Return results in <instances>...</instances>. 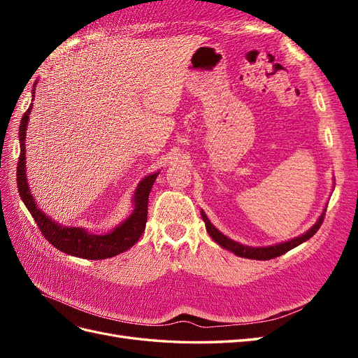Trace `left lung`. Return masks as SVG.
I'll use <instances>...</instances> for the list:
<instances>
[{
  "instance_id": "obj_1",
  "label": "left lung",
  "mask_w": 358,
  "mask_h": 358,
  "mask_svg": "<svg viewBox=\"0 0 358 358\" xmlns=\"http://www.w3.org/2000/svg\"><path fill=\"white\" fill-rule=\"evenodd\" d=\"M324 215H326V213H322V215L320 216V220L317 221V224L313 225L308 233L296 237V239L284 242V243H279V245H275V246H267V248H249V246H243V245H241V243H237V242L229 239V237L224 236L221 231L216 230L215 227L210 224V221L208 220V216L204 215V212H201L203 221H204V224H206V230H208V233L212 236V239H213L216 243L221 245V246L225 248V249H229V251L234 252L236 255L243 257V258H252V259H270V258H276V257H279V255H282V254L288 252L289 249L299 246L300 243L309 241L310 237L320 230V227H321V224H322V221H324Z\"/></svg>"
}]
</instances>
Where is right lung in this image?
Listing matches in <instances>:
<instances>
[{
  "mask_svg": "<svg viewBox=\"0 0 358 358\" xmlns=\"http://www.w3.org/2000/svg\"><path fill=\"white\" fill-rule=\"evenodd\" d=\"M31 113V106L28 110L24 113L20 119L19 127V137H20V155L17 161V189L19 196L24 200L27 209L32 215V218L37 222L38 230L45 236V239L49 241L50 245L58 248L59 251L80 257L86 259H104L110 258L117 254L127 251L131 248L138 237L142 236L148 221V200L149 192L152 189L154 182L158 176V173H154L148 178H145L138 183L136 196H134V212L129 218L122 222L121 225L115 229L109 234H91L85 231L83 229H76V227H61L50 221L48 216L37 209L36 201L32 199L27 176H25V134H27V125Z\"/></svg>",
  "mask_w": 358,
  "mask_h": 358,
  "instance_id": "add662e5",
  "label": "right lung"
}]
</instances>
